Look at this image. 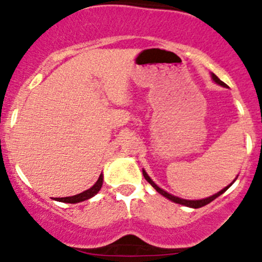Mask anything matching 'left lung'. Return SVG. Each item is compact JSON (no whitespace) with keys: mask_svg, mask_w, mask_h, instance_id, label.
I'll use <instances>...</instances> for the list:
<instances>
[{"mask_svg":"<svg viewBox=\"0 0 262 262\" xmlns=\"http://www.w3.org/2000/svg\"><path fill=\"white\" fill-rule=\"evenodd\" d=\"M212 79L214 80V82H217V83H219V85H222V86H227L225 85V83L223 82V81H221L218 79V76H215L214 74H212ZM143 175H144V177H145V180L146 181H148L150 185L152 186V187H154L156 191L159 192V193L160 194H162V196L164 197H166V198H169L170 201H172V202H176V203H179V204H183V206H186V207H191V208H201V207H203V206H206V204H208V203H210L212 202V201H214L215 198H217L218 196H221L222 193H224L225 191H227L228 188L230 187L231 186V183L229 186H227V187L225 188H223L222 189V191H219L218 193H215V194H213V196H210V197H208V198H204V200H200V201H188V200H182V198H179V197H175V196H172V194H170V193H167L166 191H164V189H161L160 187H158V186L155 185L154 182H152V180L150 179V177L148 176V173L145 172V171L143 170ZM234 182V181H233Z\"/></svg>","mask_w":262,"mask_h":262,"instance_id":"1","label":"left lung"}]
</instances>
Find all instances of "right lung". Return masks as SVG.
I'll return each mask as SVG.
<instances>
[{"label": "right lung", "mask_w": 262, "mask_h": 262, "mask_svg": "<svg viewBox=\"0 0 262 262\" xmlns=\"http://www.w3.org/2000/svg\"><path fill=\"white\" fill-rule=\"evenodd\" d=\"M102 182H103V176L100 175V177H98V180H97V182H96L91 188L87 189V191L82 192V193L76 194V196H73V197L55 198V201H59V202H65V203H79V202H82V201H86V200H89V198L93 197L96 193H97L98 191H100L101 187H102Z\"/></svg>", "instance_id": "obj_1"}]
</instances>
